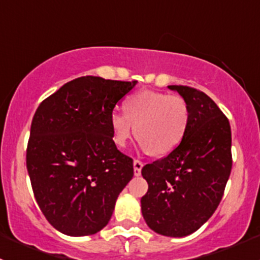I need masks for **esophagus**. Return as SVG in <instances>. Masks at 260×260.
Segmentation results:
<instances>
[{"instance_id":"obj_1","label":"esophagus","mask_w":260,"mask_h":260,"mask_svg":"<svg viewBox=\"0 0 260 260\" xmlns=\"http://www.w3.org/2000/svg\"><path fill=\"white\" fill-rule=\"evenodd\" d=\"M142 167H143V164L140 161V159H135V161H133V171H135L136 176H140Z\"/></svg>"}]
</instances>
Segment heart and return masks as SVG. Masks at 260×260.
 <instances>
[{
  "instance_id": "heart-1",
  "label": "heart",
  "mask_w": 260,
  "mask_h": 260,
  "mask_svg": "<svg viewBox=\"0 0 260 260\" xmlns=\"http://www.w3.org/2000/svg\"><path fill=\"white\" fill-rule=\"evenodd\" d=\"M190 124V108L181 96L153 90H141L125 101L124 113L111 115L113 142L124 148L131 136L156 156L171 153L180 146Z\"/></svg>"
}]
</instances>
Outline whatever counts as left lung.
<instances>
[{"mask_svg": "<svg viewBox=\"0 0 260 260\" xmlns=\"http://www.w3.org/2000/svg\"><path fill=\"white\" fill-rule=\"evenodd\" d=\"M169 89L188 104L190 124L175 151L142 169L148 191L141 209L149 229L182 238L208 221L221 201L232 171V131L205 93L183 85Z\"/></svg>", "mask_w": 260, "mask_h": 260, "instance_id": "left-lung-1", "label": "left lung"}]
</instances>
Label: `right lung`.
<instances>
[{"label":"right lung","instance_id":"obj_1","mask_svg":"<svg viewBox=\"0 0 260 260\" xmlns=\"http://www.w3.org/2000/svg\"><path fill=\"white\" fill-rule=\"evenodd\" d=\"M137 81L81 77L64 84L32 118L26 166L48 221L70 237L101 232L133 177L113 142L111 115Z\"/></svg>","mask_w":260,"mask_h":260}]
</instances>
